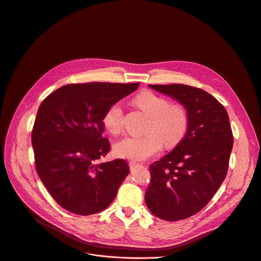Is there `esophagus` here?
<instances>
[{
    "label": "esophagus",
    "instance_id": "1",
    "mask_svg": "<svg viewBox=\"0 0 261 261\" xmlns=\"http://www.w3.org/2000/svg\"><path fill=\"white\" fill-rule=\"evenodd\" d=\"M140 164H138V163H136V162H130L129 163V166H130V169L131 170H133V169H135L136 167H138Z\"/></svg>",
    "mask_w": 261,
    "mask_h": 261
}]
</instances>
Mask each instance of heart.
<instances>
[{"label":"heart","instance_id":"b5f03b06","mask_svg":"<svg viewBox=\"0 0 261 261\" xmlns=\"http://www.w3.org/2000/svg\"><path fill=\"white\" fill-rule=\"evenodd\" d=\"M136 105L149 117L146 134L130 135L115 144L116 153L132 161H143L159 152L163 144L177 145L187 135L191 117L188 108L181 103H170L164 96L151 91H144L136 96ZM103 127L112 134H119L124 129V110L121 102L108 108L102 117Z\"/></svg>","mask_w":261,"mask_h":261}]
</instances>
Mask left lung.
<instances>
[{"instance_id":"obj_1","label":"left lung","mask_w":261,"mask_h":261,"mask_svg":"<svg viewBox=\"0 0 261 261\" xmlns=\"http://www.w3.org/2000/svg\"><path fill=\"white\" fill-rule=\"evenodd\" d=\"M186 106L187 135L171 152L149 166L145 203L167 221L189 218L213 198L226 177L233 136L224 107L208 92L184 84L149 85Z\"/></svg>"}]
</instances>
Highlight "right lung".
I'll return each instance as SVG.
<instances>
[{
	"instance_id": "obj_1",
	"label": "right lung",
	"mask_w": 261,
	"mask_h": 261,
	"mask_svg": "<svg viewBox=\"0 0 261 261\" xmlns=\"http://www.w3.org/2000/svg\"><path fill=\"white\" fill-rule=\"evenodd\" d=\"M138 85L68 84L42 101L32 131L36 170L65 210L91 215L116 198L130 171L122 159L97 163L111 149L109 139L102 136V117Z\"/></svg>"
}]
</instances>
